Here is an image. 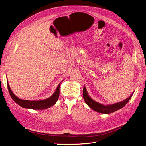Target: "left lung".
Here are the masks:
<instances>
[{
	"label": "left lung",
	"instance_id": "left-lung-1",
	"mask_svg": "<svg viewBox=\"0 0 146 146\" xmlns=\"http://www.w3.org/2000/svg\"><path fill=\"white\" fill-rule=\"evenodd\" d=\"M133 93L134 92L131 94V95L130 97H128L127 98H126L123 101L119 102H117V103H115L111 105H103L98 103V102L92 100L88 95L86 88L85 87V86H84L83 98L85 103H86L92 110L96 111L97 112L100 113L109 114L124 107L127 104V102L131 99Z\"/></svg>",
	"mask_w": 146,
	"mask_h": 146
}]
</instances>
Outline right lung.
Segmentation results:
<instances>
[{
    "instance_id": "1",
    "label": "right lung",
    "mask_w": 146,
    "mask_h": 146,
    "mask_svg": "<svg viewBox=\"0 0 146 146\" xmlns=\"http://www.w3.org/2000/svg\"><path fill=\"white\" fill-rule=\"evenodd\" d=\"M7 84L8 90H9V92L10 96L16 104H18V105H19L21 107L23 108L32 109V110H44L54 106L57 100H58L59 96L60 85H61V83L59 84L55 92L50 97L45 100H42L29 101V100H22L18 98V97H16L12 91L9 85L7 79Z\"/></svg>"
}]
</instances>
